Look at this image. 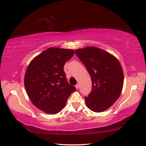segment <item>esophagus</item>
I'll use <instances>...</instances> for the list:
<instances>
[{
  "label": "esophagus",
  "mask_w": 146,
  "mask_h": 146,
  "mask_svg": "<svg viewBox=\"0 0 146 146\" xmlns=\"http://www.w3.org/2000/svg\"><path fill=\"white\" fill-rule=\"evenodd\" d=\"M79 86H80V85L78 84H78H76V85H75V87H76V89H78V88H79Z\"/></svg>",
  "instance_id": "34e87169"
}]
</instances>
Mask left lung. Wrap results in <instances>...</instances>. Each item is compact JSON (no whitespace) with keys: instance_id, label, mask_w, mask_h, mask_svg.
<instances>
[{"instance_id":"obj_1","label":"left lung","mask_w":146,"mask_h":146,"mask_svg":"<svg viewBox=\"0 0 146 146\" xmlns=\"http://www.w3.org/2000/svg\"><path fill=\"white\" fill-rule=\"evenodd\" d=\"M75 54L91 76L92 89L85 97L86 106L95 112L108 109L119 98L123 85V73L119 60L94 46L77 49Z\"/></svg>"}]
</instances>
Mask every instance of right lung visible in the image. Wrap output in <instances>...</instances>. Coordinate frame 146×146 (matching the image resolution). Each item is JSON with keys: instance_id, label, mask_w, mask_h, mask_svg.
Returning <instances> with one entry per match:
<instances>
[{"instance_id": "1", "label": "right lung", "mask_w": 146, "mask_h": 146, "mask_svg": "<svg viewBox=\"0 0 146 146\" xmlns=\"http://www.w3.org/2000/svg\"><path fill=\"white\" fill-rule=\"evenodd\" d=\"M75 54L73 49L50 48L42 51L29 64L24 76L27 94L35 106L50 115L64 107L68 98L76 90L66 82L65 63Z\"/></svg>"}]
</instances>
